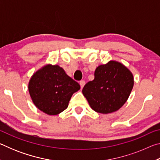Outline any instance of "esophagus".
I'll use <instances>...</instances> for the list:
<instances>
[{"mask_svg": "<svg viewBox=\"0 0 160 160\" xmlns=\"http://www.w3.org/2000/svg\"><path fill=\"white\" fill-rule=\"evenodd\" d=\"M80 85L81 88H82L83 87H84V85H85V80H81V81H80Z\"/></svg>", "mask_w": 160, "mask_h": 160, "instance_id": "1", "label": "esophagus"}]
</instances>
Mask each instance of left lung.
Returning <instances> with one entry per match:
<instances>
[{
    "label": "left lung",
    "mask_w": 160,
    "mask_h": 160,
    "mask_svg": "<svg viewBox=\"0 0 160 160\" xmlns=\"http://www.w3.org/2000/svg\"><path fill=\"white\" fill-rule=\"evenodd\" d=\"M134 85L132 73L123 63L109 61L94 71V79L84 86L82 94L97 113H111L122 107Z\"/></svg>",
    "instance_id": "1"
}]
</instances>
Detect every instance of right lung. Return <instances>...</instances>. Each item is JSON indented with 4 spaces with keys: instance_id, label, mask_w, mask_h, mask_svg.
Instances as JSON below:
<instances>
[{
    "instance_id": "right-lung-1",
    "label": "right lung",
    "mask_w": 160,
    "mask_h": 160,
    "mask_svg": "<svg viewBox=\"0 0 160 160\" xmlns=\"http://www.w3.org/2000/svg\"><path fill=\"white\" fill-rule=\"evenodd\" d=\"M80 89L58 65L46 64L32 75L29 95L37 109L48 115H58L68 107L72 94Z\"/></svg>"
}]
</instances>
